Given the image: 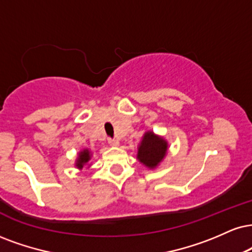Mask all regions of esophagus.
<instances>
[{"instance_id": "obj_1", "label": "esophagus", "mask_w": 252, "mask_h": 252, "mask_svg": "<svg viewBox=\"0 0 252 252\" xmlns=\"http://www.w3.org/2000/svg\"><path fill=\"white\" fill-rule=\"evenodd\" d=\"M108 143L110 144L111 147H118V145H120V141H118V139H115V138H109Z\"/></svg>"}]
</instances>
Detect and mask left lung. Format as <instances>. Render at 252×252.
<instances>
[{"mask_svg": "<svg viewBox=\"0 0 252 252\" xmlns=\"http://www.w3.org/2000/svg\"><path fill=\"white\" fill-rule=\"evenodd\" d=\"M168 144L163 138L157 137L149 131L144 135L138 148L137 158L148 168H155L165 156Z\"/></svg>", "mask_w": 252, "mask_h": 252, "instance_id": "1", "label": "left lung"}]
</instances>
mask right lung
<instances>
[{
  "label": "right lung",
  "mask_w": 252,
  "mask_h": 252,
  "mask_svg": "<svg viewBox=\"0 0 252 252\" xmlns=\"http://www.w3.org/2000/svg\"><path fill=\"white\" fill-rule=\"evenodd\" d=\"M90 159V153L89 150H83L81 151L80 155H78V159H77V163H76V166L78 168H83V165L86 164V163L89 162Z\"/></svg>",
  "instance_id": "1"
}]
</instances>
